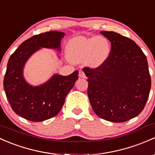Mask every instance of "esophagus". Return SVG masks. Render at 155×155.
Segmentation results:
<instances>
[{"label":"esophagus","mask_w":155,"mask_h":155,"mask_svg":"<svg viewBox=\"0 0 155 155\" xmlns=\"http://www.w3.org/2000/svg\"><path fill=\"white\" fill-rule=\"evenodd\" d=\"M79 76L80 78H83V79H84V78H85L86 76H85V74H84V73L82 71H79Z\"/></svg>","instance_id":"obj_1"}]
</instances>
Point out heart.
<instances>
[{"instance_id": "1", "label": "heart", "mask_w": 155, "mask_h": 155, "mask_svg": "<svg viewBox=\"0 0 155 155\" xmlns=\"http://www.w3.org/2000/svg\"><path fill=\"white\" fill-rule=\"evenodd\" d=\"M67 53L73 63H86L91 68H99L106 61L110 53V45L103 36L90 38L76 37L67 45Z\"/></svg>"}]
</instances>
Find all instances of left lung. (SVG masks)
Returning <instances> with one entry per match:
<instances>
[{
	"instance_id": "obj_1",
	"label": "left lung",
	"mask_w": 155,
	"mask_h": 155,
	"mask_svg": "<svg viewBox=\"0 0 155 155\" xmlns=\"http://www.w3.org/2000/svg\"><path fill=\"white\" fill-rule=\"evenodd\" d=\"M110 41V53L99 68H84L87 96L97 116L114 123L128 121L141 113L151 88L147 58L131 39L101 31Z\"/></svg>"
}]
</instances>
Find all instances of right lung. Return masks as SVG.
I'll return each instance as SVG.
<instances>
[{"label":"right lung","instance_id":"add662e5","mask_svg":"<svg viewBox=\"0 0 155 155\" xmlns=\"http://www.w3.org/2000/svg\"><path fill=\"white\" fill-rule=\"evenodd\" d=\"M65 34L50 31L24 41L12 53L7 63L4 88L9 105L16 114L32 122H41L55 117L79 77V71L68 76L56 73L44 84L32 86L24 77V68L32 54L41 48L61 51Z\"/></svg>","mask_w":155,"mask_h":155}]
</instances>
